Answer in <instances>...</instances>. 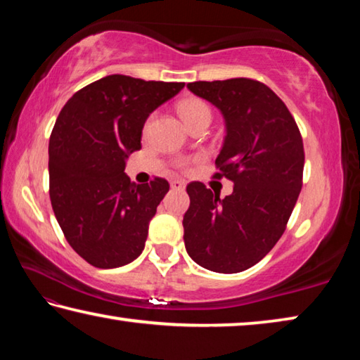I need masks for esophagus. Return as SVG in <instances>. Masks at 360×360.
<instances>
[{
    "instance_id": "obj_1",
    "label": "esophagus",
    "mask_w": 360,
    "mask_h": 360,
    "mask_svg": "<svg viewBox=\"0 0 360 360\" xmlns=\"http://www.w3.org/2000/svg\"><path fill=\"white\" fill-rule=\"evenodd\" d=\"M186 187V182L184 181H179V179H174L172 181V188L173 191H182V188Z\"/></svg>"
}]
</instances>
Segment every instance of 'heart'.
Returning a JSON list of instances; mask_svg holds the SVG:
<instances>
[{"mask_svg":"<svg viewBox=\"0 0 360 360\" xmlns=\"http://www.w3.org/2000/svg\"><path fill=\"white\" fill-rule=\"evenodd\" d=\"M178 112L187 127L191 125L192 122L205 117V115H210L211 117L210 106L206 105L203 100H198V98H188V100H184L182 103H179Z\"/></svg>","mask_w":360,"mask_h":360,"instance_id":"obj_1","label":"heart"}]
</instances>
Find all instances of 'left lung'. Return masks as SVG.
<instances>
[{"label": "left lung", "instance_id": "left-lung-1", "mask_svg": "<svg viewBox=\"0 0 360 360\" xmlns=\"http://www.w3.org/2000/svg\"><path fill=\"white\" fill-rule=\"evenodd\" d=\"M187 89L224 115L214 178L230 179L233 192L219 198L202 182L187 186L186 251L206 270L238 273L264 259L284 233L302 191V135L283 100L254 79L198 81Z\"/></svg>", "mask_w": 360, "mask_h": 360}]
</instances>
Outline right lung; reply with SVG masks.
<instances>
[{
	"instance_id": "obj_1",
	"label": "right lung",
	"mask_w": 360,
	"mask_h": 360,
	"mask_svg": "<svg viewBox=\"0 0 360 360\" xmlns=\"http://www.w3.org/2000/svg\"><path fill=\"white\" fill-rule=\"evenodd\" d=\"M184 82L111 75L66 101L49 141V193L70 246L96 268L130 264L143 252L167 179L135 184L125 160L141 149L146 119Z\"/></svg>"
}]
</instances>
